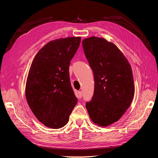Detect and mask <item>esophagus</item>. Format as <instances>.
Here are the masks:
<instances>
[{
	"mask_svg": "<svg viewBox=\"0 0 158 158\" xmlns=\"http://www.w3.org/2000/svg\"><path fill=\"white\" fill-rule=\"evenodd\" d=\"M78 96L79 98H81L82 97V92L81 91H78Z\"/></svg>",
	"mask_w": 158,
	"mask_h": 158,
	"instance_id": "34e87169",
	"label": "esophagus"
}]
</instances>
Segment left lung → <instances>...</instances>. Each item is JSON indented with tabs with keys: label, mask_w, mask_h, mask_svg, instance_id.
<instances>
[{
	"label": "left lung",
	"mask_w": 158,
	"mask_h": 158,
	"mask_svg": "<svg viewBox=\"0 0 158 158\" xmlns=\"http://www.w3.org/2000/svg\"><path fill=\"white\" fill-rule=\"evenodd\" d=\"M82 46L95 82L94 95L85 107L95 125L107 127L121 118L132 101L131 66L120 49L104 38H85Z\"/></svg>",
	"instance_id": "8db88e82"
}]
</instances>
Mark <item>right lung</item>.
I'll return each instance as SVG.
<instances>
[{
  "label": "right lung",
  "mask_w": 158,
  "mask_h": 158,
  "mask_svg": "<svg viewBox=\"0 0 158 158\" xmlns=\"http://www.w3.org/2000/svg\"><path fill=\"white\" fill-rule=\"evenodd\" d=\"M80 41V37L51 41L38 51L31 63L26 98L35 117L51 128L66 125L77 103L70 84L69 66Z\"/></svg>",
  "instance_id": "obj_1"
}]
</instances>
